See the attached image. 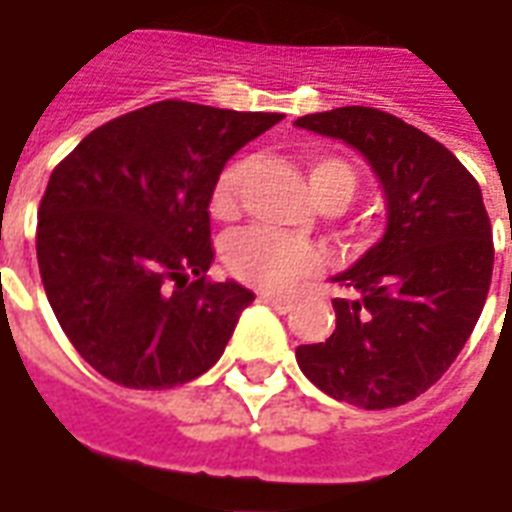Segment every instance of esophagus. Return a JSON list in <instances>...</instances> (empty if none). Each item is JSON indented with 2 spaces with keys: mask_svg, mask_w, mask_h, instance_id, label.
<instances>
[{
  "mask_svg": "<svg viewBox=\"0 0 512 512\" xmlns=\"http://www.w3.org/2000/svg\"><path fill=\"white\" fill-rule=\"evenodd\" d=\"M261 302H267V305H272L275 311H292L294 308V300L292 297H281V294H261Z\"/></svg>",
  "mask_w": 512,
  "mask_h": 512,
  "instance_id": "esophagus-1",
  "label": "esophagus"
}]
</instances>
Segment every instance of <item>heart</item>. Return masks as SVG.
<instances>
[{"instance_id":"heart-1","label":"heart","mask_w":512,"mask_h":512,"mask_svg":"<svg viewBox=\"0 0 512 512\" xmlns=\"http://www.w3.org/2000/svg\"><path fill=\"white\" fill-rule=\"evenodd\" d=\"M313 193L327 207L349 204L357 190V171L349 160L330 152H311L305 160ZM251 174V160L237 158L215 179L210 193V212L218 220H234L242 210V188ZM226 270L242 283L259 289H292L294 283L308 281L322 270V251L308 240H297L281 231L242 229L231 234L223 245Z\"/></svg>"}]
</instances>
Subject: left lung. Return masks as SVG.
<instances>
[{
  "label": "left lung",
  "mask_w": 512,
  "mask_h": 512,
  "mask_svg": "<svg viewBox=\"0 0 512 512\" xmlns=\"http://www.w3.org/2000/svg\"><path fill=\"white\" fill-rule=\"evenodd\" d=\"M297 125L363 152L387 193V231L335 283V330L297 346L322 393L393 409L442 379L486 305L494 240L477 179L436 138L368 106L308 114Z\"/></svg>",
  "instance_id": "1"
}]
</instances>
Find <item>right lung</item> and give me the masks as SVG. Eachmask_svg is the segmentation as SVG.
<instances>
[{
  "mask_svg": "<svg viewBox=\"0 0 512 512\" xmlns=\"http://www.w3.org/2000/svg\"><path fill=\"white\" fill-rule=\"evenodd\" d=\"M281 119L160 100L95 128L51 171L40 278L67 341L108 382L169 390L220 360L256 297L207 278L212 185Z\"/></svg>",
  "mask_w": 512,
  "mask_h": 512,
  "instance_id": "1",
  "label": "right lung"
}]
</instances>
